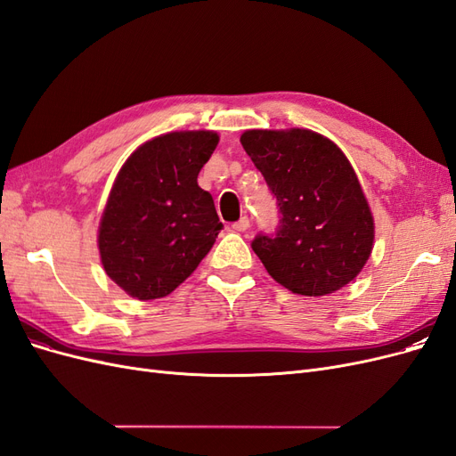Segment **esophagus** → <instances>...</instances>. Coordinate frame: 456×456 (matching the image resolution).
Here are the masks:
<instances>
[{
	"mask_svg": "<svg viewBox=\"0 0 456 456\" xmlns=\"http://www.w3.org/2000/svg\"><path fill=\"white\" fill-rule=\"evenodd\" d=\"M232 228L236 230V232H245L247 228H249V218H247V216H241V218L238 220V223H233V224H232Z\"/></svg>",
	"mask_w": 456,
	"mask_h": 456,
	"instance_id": "34e87169",
	"label": "esophagus"
}]
</instances>
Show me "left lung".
Returning a JSON list of instances; mask_svg holds the SVG:
<instances>
[{"mask_svg":"<svg viewBox=\"0 0 456 456\" xmlns=\"http://www.w3.org/2000/svg\"><path fill=\"white\" fill-rule=\"evenodd\" d=\"M240 141L278 200V228L251 243L268 273L305 297L348 285L369 260L375 223L342 150L308 129H251Z\"/></svg>","mask_w":456,"mask_h":456,"instance_id":"left-lung-1","label":"left lung"}]
</instances>
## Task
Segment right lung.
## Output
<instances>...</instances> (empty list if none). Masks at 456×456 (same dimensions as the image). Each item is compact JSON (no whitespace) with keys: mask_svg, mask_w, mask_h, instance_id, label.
<instances>
[{"mask_svg":"<svg viewBox=\"0 0 456 456\" xmlns=\"http://www.w3.org/2000/svg\"><path fill=\"white\" fill-rule=\"evenodd\" d=\"M218 144L213 131L156 136L123 163L99 226L108 278L139 300L167 297L198 268L223 230L198 175Z\"/></svg>","mask_w":456,"mask_h":456,"instance_id":"obj_1","label":"right lung"}]
</instances>
